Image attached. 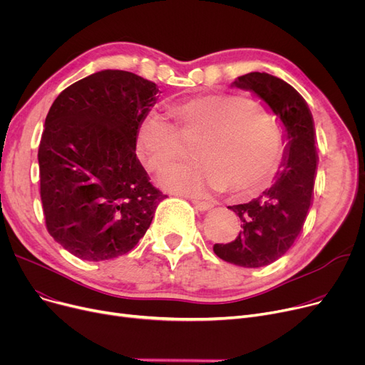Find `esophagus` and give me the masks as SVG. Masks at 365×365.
I'll list each match as a JSON object with an SVG mask.
<instances>
[{
  "mask_svg": "<svg viewBox=\"0 0 365 365\" xmlns=\"http://www.w3.org/2000/svg\"><path fill=\"white\" fill-rule=\"evenodd\" d=\"M190 201H192L195 210H198V212H202V213L210 212V210L213 208V204L208 202V201H200L198 198H190Z\"/></svg>",
  "mask_w": 365,
  "mask_h": 365,
  "instance_id": "esophagus-1",
  "label": "esophagus"
}]
</instances>
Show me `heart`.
Wrapping results in <instances>:
<instances>
[{"label": "heart", "mask_w": 365, "mask_h": 365, "mask_svg": "<svg viewBox=\"0 0 365 365\" xmlns=\"http://www.w3.org/2000/svg\"><path fill=\"white\" fill-rule=\"evenodd\" d=\"M168 112L176 125L160 113H149L138 130L143 165L163 173L183 152V139L200 142L198 164L167 171L161 185L175 192L198 195L207 189L240 198L253 197L269 185L282 163L287 139L275 113L257 101L238 94H208L173 102Z\"/></svg>", "instance_id": "heart-1"}]
</instances>
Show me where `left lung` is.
Returning a JSON list of instances; mask_svg holds the SVG:
<instances>
[{
  "mask_svg": "<svg viewBox=\"0 0 365 365\" xmlns=\"http://www.w3.org/2000/svg\"><path fill=\"white\" fill-rule=\"evenodd\" d=\"M232 86L257 94L279 117L289 142L274 185L250 202L227 207L241 219L240 235L213 247L225 262L262 267L290 250L309 213L318 164L315 127L308 103L277 76L250 72L238 76Z\"/></svg>",
  "mask_w": 365,
  "mask_h": 365,
  "instance_id": "left-lung-1",
  "label": "left lung"
}]
</instances>
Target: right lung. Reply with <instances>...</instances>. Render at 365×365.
<instances>
[{
  "label": "right lung",
  "mask_w": 365,
  "mask_h": 365,
  "mask_svg": "<svg viewBox=\"0 0 365 365\" xmlns=\"http://www.w3.org/2000/svg\"><path fill=\"white\" fill-rule=\"evenodd\" d=\"M157 93L136 73L105 69L53 102L38 148L40 194L48 234L71 255L102 262L128 253L167 197L136 157Z\"/></svg>",
  "instance_id": "1"
}]
</instances>
